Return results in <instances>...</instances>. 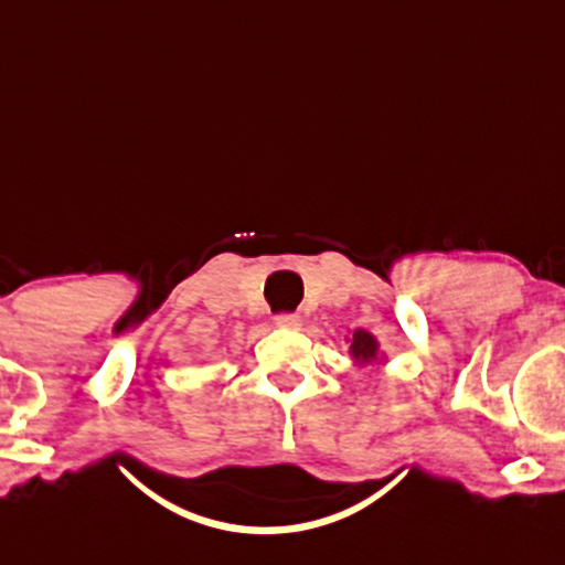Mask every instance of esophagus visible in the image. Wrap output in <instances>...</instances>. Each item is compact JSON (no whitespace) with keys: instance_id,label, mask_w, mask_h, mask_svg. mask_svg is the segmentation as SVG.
<instances>
[{"instance_id":"obj_1","label":"esophagus","mask_w":565,"mask_h":565,"mask_svg":"<svg viewBox=\"0 0 565 565\" xmlns=\"http://www.w3.org/2000/svg\"><path fill=\"white\" fill-rule=\"evenodd\" d=\"M276 327H284V330H299L301 317L299 315H279L276 317Z\"/></svg>"}]
</instances>
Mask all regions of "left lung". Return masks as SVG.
<instances>
[{
	"mask_svg": "<svg viewBox=\"0 0 565 565\" xmlns=\"http://www.w3.org/2000/svg\"><path fill=\"white\" fill-rule=\"evenodd\" d=\"M377 340L370 332L365 330H355L352 332V340H350V355L355 360L358 365H370V363H377L381 360V352H377Z\"/></svg>",
	"mask_w": 565,
	"mask_h": 565,
	"instance_id": "left-lung-1",
	"label": "left lung"
}]
</instances>
